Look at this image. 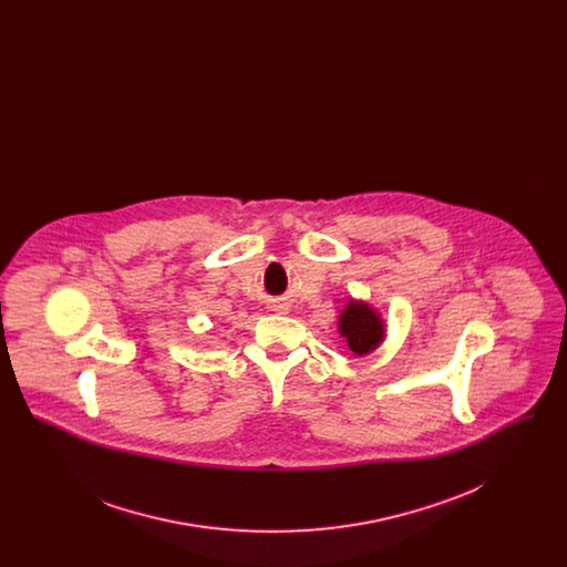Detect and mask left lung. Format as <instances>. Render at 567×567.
<instances>
[{"mask_svg": "<svg viewBox=\"0 0 567 567\" xmlns=\"http://www.w3.org/2000/svg\"><path fill=\"white\" fill-rule=\"evenodd\" d=\"M338 331L347 340L352 354L363 357L378 349L384 340V321L370 303L351 299L340 312Z\"/></svg>", "mask_w": 567, "mask_h": 567, "instance_id": "8db88e82", "label": "left lung"}]
</instances>
